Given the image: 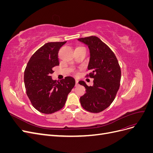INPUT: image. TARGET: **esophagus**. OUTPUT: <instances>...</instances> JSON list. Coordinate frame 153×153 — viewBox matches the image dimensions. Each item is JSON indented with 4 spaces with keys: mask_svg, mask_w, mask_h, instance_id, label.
I'll return each instance as SVG.
<instances>
[{
    "mask_svg": "<svg viewBox=\"0 0 153 153\" xmlns=\"http://www.w3.org/2000/svg\"><path fill=\"white\" fill-rule=\"evenodd\" d=\"M75 83H76V85H76V86H77V85H78V80H77V79H76V80H75Z\"/></svg>",
    "mask_w": 153,
    "mask_h": 153,
    "instance_id": "obj_1",
    "label": "esophagus"
}]
</instances>
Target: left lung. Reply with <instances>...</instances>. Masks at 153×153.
<instances>
[{
  "label": "left lung",
  "instance_id": "1",
  "mask_svg": "<svg viewBox=\"0 0 153 153\" xmlns=\"http://www.w3.org/2000/svg\"><path fill=\"white\" fill-rule=\"evenodd\" d=\"M90 50V61L85 77L94 78V85L89 87L83 81L79 84L86 89L80 97L81 105L92 113L102 112L111 105L120 87L121 71L117 59L108 46L96 36L78 39Z\"/></svg>",
  "mask_w": 153,
  "mask_h": 153
}]
</instances>
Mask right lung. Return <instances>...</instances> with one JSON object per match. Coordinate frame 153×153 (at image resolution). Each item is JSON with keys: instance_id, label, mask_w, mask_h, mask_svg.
I'll return each mask as SVG.
<instances>
[{"instance_id": "add662e5", "label": "right lung", "mask_w": 153, "mask_h": 153, "mask_svg": "<svg viewBox=\"0 0 153 153\" xmlns=\"http://www.w3.org/2000/svg\"><path fill=\"white\" fill-rule=\"evenodd\" d=\"M63 42L45 44L32 55L24 71L26 93L32 105L39 112L51 114L63 108L75 80L66 76L53 80V68L59 65L58 52Z\"/></svg>"}]
</instances>
